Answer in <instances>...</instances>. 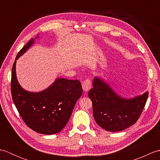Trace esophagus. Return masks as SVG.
<instances>
[{"instance_id": "obj_1", "label": "esophagus", "mask_w": 160, "mask_h": 160, "mask_svg": "<svg viewBox=\"0 0 160 160\" xmlns=\"http://www.w3.org/2000/svg\"><path fill=\"white\" fill-rule=\"evenodd\" d=\"M82 89L83 90L85 91V92H87V91H89L91 88V80H89V79H86L84 80V81L82 83Z\"/></svg>"}]
</instances>
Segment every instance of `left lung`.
Wrapping results in <instances>:
<instances>
[{"label": "left lung", "instance_id": "1", "mask_svg": "<svg viewBox=\"0 0 160 160\" xmlns=\"http://www.w3.org/2000/svg\"><path fill=\"white\" fill-rule=\"evenodd\" d=\"M148 96L147 91L134 98H123L99 77L94 78L93 88L89 92L95 120L110 132L123 131L133 125L144 109Z\"/></svg>", "mask_w": 160, "mask_h": 160}]
</instances>
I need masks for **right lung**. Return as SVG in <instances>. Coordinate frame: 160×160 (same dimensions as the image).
Instances as JSON below:
<instances>
[{
  "label": "right lung",
  "mask_w": 160,
  "mask_h": 160,
  "mask_svg": "<svg viewBox=\"0 0 160 160\" xmlns=\"http://www.w3.org/2000/svg\"><path fill=\"white\" fill-rule=\"evenodd\" d=\"M32 38L18 52L12 71V99L23 121L37 132L53 135L62 131L69 121L76 102L82 94L78 80L57 78L52 84L39 92L26 91L20 85L16 78V60L33 44Z\"/></svg>",
  "instance_id": "add662e5"
}]
</instances>
